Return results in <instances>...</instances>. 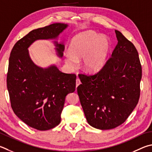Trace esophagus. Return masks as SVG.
I'll use <instances>...</instances> for the list:
<instances>
[{"mask_svg":"<svg viewBox=\"0 0 152 152\" xmlns=\"http://www.w3.org/2000/svg\"><path fill=\"white\" fill-rule=\"evenodd\" d=\"M80 84H81V82H80V79L77 78L76 80V88L78 87Z\"/></svg>","mask_w":152,"mask_h":152,"instance_id":"1","label":"esophagus"}]
</instances>
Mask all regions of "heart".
<instances>
[{"mask_svg":"<svg viewBox=\"0 0 152 152\" xmlns=\"http://www.w3.org/2000/svg\"><path fill=\"white\" fill-rule=\"evenodd\" d=\"M69 50L64 54L65 62L71 68H76L79 60L88 72H98L106 64L110 50L108 38L96 32L86 31L76 34L72 39Z\"/></svg>","mask_w":152,"mask_h":152,"instance_id":"heart-1","label":"heart"}]
</instances>
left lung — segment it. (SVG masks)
Instances as JSON below:
<instances>
[{
  "label": "left lung",
  "mask_w": 152,
  "mask_h": 152,
  "mask_svg": "<svg viewBox=\"0 0 152 152\" xmlns=\"http://www.w3.org/2000/svg\"><path fill=\"white\" fill-rule=\"evenodd\" d=\"M118 45L102 70L95 75L79 74L77 88L88 123L110 129L126 120L138 103L142 66L134 45L118 30Z\"/></svg>",
  "instance_id": "1"
}]
</instances>
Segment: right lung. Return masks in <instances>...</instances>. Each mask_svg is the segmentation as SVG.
Returning <instances> with one entry per match:
<instances>
[{
  "label": "right lung",
  "mask_w": 152,
  "mask_h": 152,
  "mask_svg": "<svg viewBox=\"0 0 152 152\" xmlns=\"http://www.w3.org/2000/svg\"><path fill=\"white\" fill-rule=\"evenodd\" d=\"M68 25L54 23L30 31L16 42L10 52L7 89L15 114L27 125L44 131L58 125L66 96L76 90V76L62 72L55 64L36 65L28 48L38 40H56ZM57 55L63 56L64 45L54 41Z\"/></svg>",
  "instance_id": "right-lung-1"
}]
</instances>
